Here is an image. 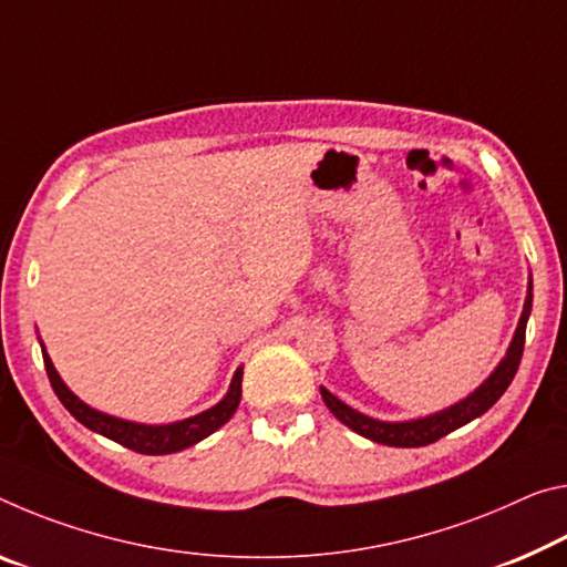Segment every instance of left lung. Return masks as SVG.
Instances as JSON below:
<instances>
[{
    "label": "left lung",
    "mask_w": 567,
    "mask_h": 567,
    "mask_svg": "<svg viewBox=\"0 0 567 567\" xmlns=\"http://www.w3.org/2000/svg\"><path fill=\"white\" fill-rule=\"evenodd\" d=\"M529 310H533V282H529V292H527V300H525L523 318H519V326L515 330V338H512V346L507 350L505 361L497 365V371H494L489 379L472 393V396H466L464 401H460L452 409L439 411V413H434V416H426V419L389 424V421H375V419L363 416V413L353 411L350 406H346L343 401L332 396V393L326 391V389H320L322 401H326V406L332 411V416H336L338 421H343V424L348 429H353L355 434L371 439V442H375V444L401 446V449L434 444L442 436L452 434L454 429H460L464 424H470L472 419L482 416V413L492 409L494 403L499 401L502 393L507 391V385L512 383V379H515L519 361H523L525 328H527Z\"/></svg>",
    "instance_id": "left-lung-1"
}]
</instances>
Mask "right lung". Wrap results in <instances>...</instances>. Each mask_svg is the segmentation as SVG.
<instances>
[{
    "label": "right lung",
    "mask_w": 567,
    "mask_h": 567,
    "mask_svg": "<svg viewBox=\"0 0 567 567\" xmlns=\"http://www.w3.org/2000/svg\"><path fill=\"white\" fill-rule=\"evenodd\" d=\"M42 358H44V371H48V379L52 383V391L58 393L62 406L73 413L80 424L87 426L90 431H97V434L113 439V442H118L121 446L131 449V452H138V454H154V456L174 454V452H182V449L192 446L196 442H202V439L214 434V431L227 424V421L235 416V411L241 401V368H239V371L235 373V379H231L227 396H224L217 406H212L209 411L199 413V416L176 421V424H168V426L133 424V421L107 416V413L85 406V403L80 401L75 393L60 381V375L55 371V365H52L50 355L42 353Z\"/></svg>",
    "instance_id": "add662e5"
}]
</instances>
